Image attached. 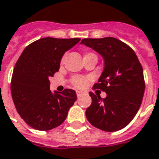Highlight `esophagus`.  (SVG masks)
<instances>
[{"label": "esophagus", "instance_id": "obj_1", "mask_svg": "<svg viewBox=\"0 0 159 159\" xmlns=\"http://www.w3.org/2000/svg\"><path fill=\"white\" fill-rule=\"evenodd\" d=\"M83 93L82 91H76V95H77V97H80L81 95H83Z\"/></svg>", "mask_w": 159, "mask_h": 159}]
</instances>
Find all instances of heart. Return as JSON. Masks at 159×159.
<instances>
[{
  "label": "heart",
  "mask_w": 159,
  "mask_h": 159,
  "mask_svg": "<svg viewBox=\"0 0 159 159\" xmlns=\"http://www.w3.org/2000/svg\"><path fill=\"white\" fill-rule=\"evenodd\" d=\"M96 57L95 54L92 52H87L85 53V55H84V57ZM65 55L62 57V58H61L60 61V64H64V60H65ZM91 80V77L89 76H87V77H84V76H75V77H73L72 78V85L74 86V87L76 88V89H83L84 88H86V86L88 85V83Z\"/></svg>",
  "instance_id": "heart-1"
}]
</instances>
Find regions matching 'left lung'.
Masks as SVG:
<instances>
[{"label": "left lung", "instance_id": "obj_1", "mask_svg": "<svg viewBox=\"0 0 159 159\" xmlns=\"http://www.w3.org/2000/svg\"><path fill=\"white\" fill-rule=\"evenodd\" d=\"M104 59V70L93 88L107 93L106 98L89 92L91 105L86 117L92 126L105 132L124 128L134 118L141 105L145 80L141 64L134 51L115 38L83 39Z\"/></svg>", "mask_w": 159, "mask_h": 159}]
</instances>
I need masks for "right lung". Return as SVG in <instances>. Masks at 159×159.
Masks as SVG:
<instances>
[{
	"instance_id": "obj_1",
	"label": "right lung",
	"mask_w": 159,
	"mask_h": 159,
	"mask_svg": "<svg viewBox=\"0 0 159 159\" xmlns=\"http://www.w3.org/2000/svg\"><path fill=\"white\" fill-rule=\"evenodd\" d=\"M80 39L43 38L27 45L14 66L11 93L16 110L31 127L48 131L60 126L76 100L75 90H50L51 76L58 71L65 52Z\"/></svg>"
}]
</instances>
